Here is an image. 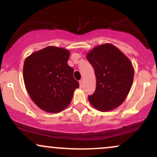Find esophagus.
Instances as JSON below:
<instances>
[{
	"mask_svg": "<svg viewBox=\"0 0 157 157\" xmlns=\"http://www.w3.org/2000/svg\"><path fill=\"white\" fill-rule=\"evenodd\" d=\"M79 83H80V87H82V86H83V80H80V82H79Z\"/></svg>",
	"mask_w": 157,
	"mask_h": 157,
	"instance_id": "obj_1",
	"label": "esophagus"
}]
</instances>
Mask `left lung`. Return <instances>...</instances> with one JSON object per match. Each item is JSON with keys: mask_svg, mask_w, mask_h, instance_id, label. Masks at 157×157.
I'll return each instance as SVG.
<instances>
[{"mask_svg": "<svg viewBox=\"0 0 157 157\" xmlns=\"http://www.w3.org/2000/svg\"><path fill=\"white\" fill-rule=\"evenodd\" d=\"M87 59L94 69L96 90L89 101L100 111L119 107L130 91L134 69L132 63L111 44L97 46L87 53Z\"/></svg>", "mask_w": 157, "mask_h": 157, "instance_id": "obj_1", "label": "left lung"}]
</instances>
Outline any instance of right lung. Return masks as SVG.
I'll return each instance as SVG.
<instances>
[{
    "label": "right lung",
    "mask_w": 157,
    "mask_h": 157,
    "mask_svg": "<svg viewBox=\"0 0 157 157\" xmlns=\"http://www.w3.org/2000/svg\"><path fill=\"white\" fill-rule=\"evenodd\" d=\"M70 52L47 46L27 57L23 64V80L27 92L40 109L58 113L68 107L79 82L67 62Z\"/></svg>",
    "instance_id": "add662e5"
}]
</instances>
